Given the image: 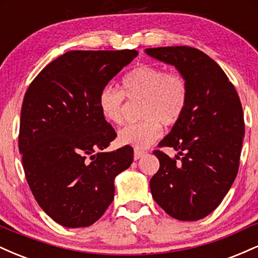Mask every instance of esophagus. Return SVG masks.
Returning <instances> with one entry per match:
<instances>
[{"label": "esophagus", "instance_id": "esophagus-1", "mask_svg": "<svg viewBox=\"0 0 258 258\" xmlns=\"http://www.w3.org/2000/svg\"><path fill=\"white\" fill-rule=\"evenodd\" d=\"M146 154V152H143V150H135V154H133V158H135V160H139L142 158V156Z\"/></svg>", "mask_w": 258, "mask_h": 258}]
</instances>
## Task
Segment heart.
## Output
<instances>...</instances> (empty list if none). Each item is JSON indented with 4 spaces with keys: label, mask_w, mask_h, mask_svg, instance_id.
I'll use <instances>...</instances> for the list:
<instances>
[{
    "label": "heart",
    "mask_w": 258,
    "mask_h": 258,
    "mask_svg": "<svg viewBox=\"0 0 258 258\" xmlns=\"http://www.w3.org/2000/svg\"><path fill=\"white\" fill-rule=\"evenodd\" d=\"M125 97L142 100V121L122 127L117 141L137 150L147 149L161 137L162 125L173 126L182 117L188 102V82L178 70L166 72L158 65H138L123 76L121 91L105 86L99 92L98 108L105 121L112 125L122 122Z\"/></svg>",
    "instance_id": "1"
}]
</instances>
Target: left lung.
<instances>
[{
  "label": "left lung",
  "mask_w": 258,
  "mask_h": 258,
  "mask_svg": "<svg viewBox=\"0 0 258 258\" xmlns=\"http://www.w3.org/2000/svg\"><path fill=\"white\" fill-rule=\"evenodd\" d=\"M150 57L185 76L188 102L182 117L154 150L160 168L150 179L156 204L179 221H198L217 209L240 162L244 114L235 87L214 59L188 46L147 48Z\"/></svg>",
  "instance_id": "1"
}]
</instances>
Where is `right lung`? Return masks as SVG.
<instances>
[{"instance_id":"right-lung-1","label":"right lung","mask_w":258,"mask_h":258,"mask_svg":"<svg viewBox=\"0 0 258 258\" xmlns=\"http://www.w3.org/2000/svg\"><path fill=\"white\" fill-rule=\"evenodd\" d=\"M138 55L70 51L43 68L26 91L19 152L32 195L53 221L88 227L112 203L114 179L131 166L130 146L103 152L116 138L98 108L103 87Z\"/></svg>"}]
</instances>
